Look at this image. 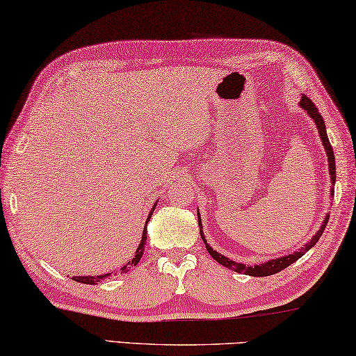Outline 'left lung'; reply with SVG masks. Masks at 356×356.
Wrapping results in <instances>:
<instances>
[{"label":"left lung","mask_w":356,"mask_h":356,"mask_svg":"<svg viewBox=\"0 0 356 356\" xmlns=\"http://www.w3.org/2000/svg\"><path fill=\"white\" fill-rule=\"evenodd\" d=\"M300 107L305 110V112L311 116V118L314 120V123H316L317 129H318V134H320V138H322V143H323V148L326 151V157H328V170H330V175H331V183L334 184L336 181V162H334V151L333 148H331V143L328 140V136H326V127H325V121L322 118V115H320V112L316 107V104H314L309 97L307 96H301V101H300ZM334 194V191L331 189V195ZM328 219H330V214H326L325 219H323V224L322 227H320L318 232L316 233L311 238L309 243L305 244V248H301L296 250V252L293 254H289L285 255V257H279V259H273V260H268L265 261V264H260V265H254V266H246L244 264H238V261H233L230 260L229 257H225V255L219 254L214 250L209 244L207 243V238L205 235H203V230H202V219H200V214H199V227H200V236L203 243H205L207 246V250L208 254L211 255V257L218 261V264H220L225 268H229V270H233L236 273H243V275H248V276H255V277H264V276H271V275H276V273L282 271L284 268H287L289 265L295 264L296 260H298L300 257H302L307 250H309L311 248H314V244H316L320 236H322V233L325 230L326 224H328Z\"/></svg>","instance_id":"1"}]
</instances>
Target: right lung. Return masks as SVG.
<instances>
[{"mask_svg": "<svg viewBox=\"0 0 356 356\" xmlns=\"http://www.w3.org/2000/svg\"><path fill=\"white\" fill-rule=\"evenodd\" d=\"M154 208H156V203L153 205V208H151V211H149L148 218H147V222H145V230H143L142 240H140V244H138V248H137V250H136V255H134V259H132L131 261H127V264H126L124 266L120 268L121 273H126L127 268L136 266V265L138 264V261H140V259H142L143 250H145V244H147V224H148V220L151 219V216H153ZM107 276H110V273H108V275H102V276H74L72 279H74V281H77V282H81V284H91V285H95L96 282H99V281H101V279L107 277Z\"/></svg>", "mask_w": 356, "mask_h": 356, "instance_id": "add662e5", "label": "right lung"}]
</instances>
